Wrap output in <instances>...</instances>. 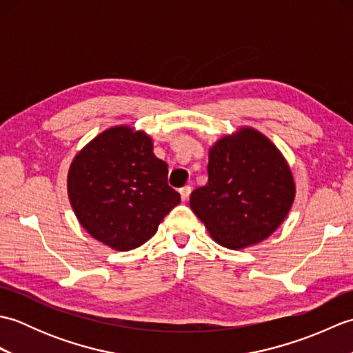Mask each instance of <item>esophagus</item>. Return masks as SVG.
<instances>
[{
  "instance_id": "obj_1",
  "label": "esophagus",
  "mask_w": 353,
  "mask_h": 353,
  "mask_svg": "<svg viewBox=\"0 0 353 353\" xmlns=\"http://www.w3.org/2000/svg\"><path fill=\"white\" fill-rule=\"evenodd\" d=\"M181 192V199H182V201H186L190 199V194H191V186H183V188L179 191Z\"/></svg>"
}]
</instances>
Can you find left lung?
Wrapping results in <instances>:
<instances>
[{
    "mask_svg": "<svg viewBox=\"0 0 353 353\" xmlns=\"http://www.w3.org/2000/svg\"><path fill=\"white\" fill-rule=\"evenodd\" d=\"M208 183L190 206L216 244L243 250L281 226L296 199V182L281 150L264 133L241 125L208 152Z\"/></svg>",
    "mask_w": 353,
    "mask_h": 353,
    "instance_id": "1",
    "label": "left lung"
}]
</instances>
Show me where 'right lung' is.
I'll list each match as a JSON object with an SVG mask.
<instances>
[{
	"instance_id": "right-lung-1",
	"label": "right lung",
	"mask_w": 353,
	"mask_h": 353,
	"mask_svg": "<svg viewBox=\"0 0 353 353\" xmlns=\"http://www.w3.org/2000/svg\"><path fill=\"white\" fill-rule=\"evenodd\" d=\"M168 165L144 130H103L74 156L66 190L80 226L117 252L147 243L181 196L167 183Z\"/></svg>"
}]
</instances>
